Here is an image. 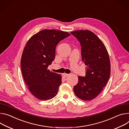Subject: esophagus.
<instances>
[{
  "label": "esophagus",
  "mask_w": 129,
  "mask_h": 129,
  "mask_svg": "<svg viewBox=\"0 0 129 129\" xmlns=\"http://www.w3.org/2000/svg\"><path fill=\"white\" fill-rule=\"evenodd\" d=\"M69 75V74H67V73H63V76L64 77H66L67 76H68Z\"/></svg>",
  "instance_id": "obj_1"
}]
</instances>
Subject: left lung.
Segmentation results:
<instances>
[{"label":"left lung","mask_w":129,"mask_h":129,"mask_svg":"<svg viewBox=\"0 0 129 129\" xmlns=\"http://www.w3.org/2000/svg\"><path fill=\"white\" fill-rule=\"evenodd\" d=\"M71 33L80 42L82 60L87 66L85 77H78L73 90L79 98L89 101L102 92L108 81L111 72L109 56L103 41L92 32L78 30Z\"/></svg>","instance_id":"8db88e82"}]
</instances>
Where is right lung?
<instances>
[{
    "mask_svg": "<svg viewBox=\"0 0 129 129\" xmlns=\"http://www.w3.org/2000/svg\"><path fill=\"white\" fill-rule=\"evenodd\" d=\"M70 35L62 31L43 30L33 35L24 47L20 61L22 74L28 90L40 100L48 101L58 93L61 75L48 67L55 59L57 45Z\"/></svg>",
    "mask_w": 129,
    "mask_h": 129,
    "instance_id": "obj_1",
    "label": "right lung"
}]
</instances>
